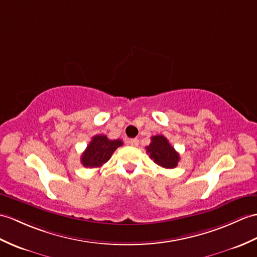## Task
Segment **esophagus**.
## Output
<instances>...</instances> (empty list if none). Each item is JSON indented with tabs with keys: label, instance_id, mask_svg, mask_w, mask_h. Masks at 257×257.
Here are the masks:
<instances>
[{
	"label": "esophagus",
	"instance_id": "obj_1",
	"mask_svg": "<svg viewBox=\"0 0 257 257\" xmlns=\"http://www.w3.org/2000/svg\"><path fill=\"white\" fill-rule=\"evenodd\" d=\"M128 142H129V145H130V146H133V147H137V146L139 145V140L137 139V138H135V139H130Z\"/></svg>",
	"mask_w": 257,
	"mask_h": 257
}]
</instances>
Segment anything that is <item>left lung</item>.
I'll use <instances>...</instances> for the list:
<instances>
[{
  "label": "left lung",
  "mask_w": 257,
  "mask_h": 257,
  "mask_svg": "<svg viewBox=\"0 0 257 257\" xmlns=\"http://www.w3.org/2000/svg\"><path fill=\"white\" fill-rule=\"evenodd\" d=\"M147 152L154 162L165 169L176 168L180 161V154L162 135L152 137L151 143L147 147Z\"/></svg>",
  "instance_id": "obj_1"
}]
</instances>
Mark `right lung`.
Returning a JSON list of instances; mask_svg holds the SVG:
<instances>
[{
  "label": "right lung",
  "mask_w": 257,
  "mask_h": 257,
  "mask_svg": "<svg viewBox=\"0 0 257 257\" xmlns=\"http://www.w3.org/2000/svg\"><path fill=\"white\" fill-rule=\"evenodd\" d=\"M122 145V141L119 139L109 140L104 135L94 136L81 156V163L85 168H100L110 159L116 149Z\"/></svg>",
  "instance_id": "right-lung-1"
}]
</instances>
